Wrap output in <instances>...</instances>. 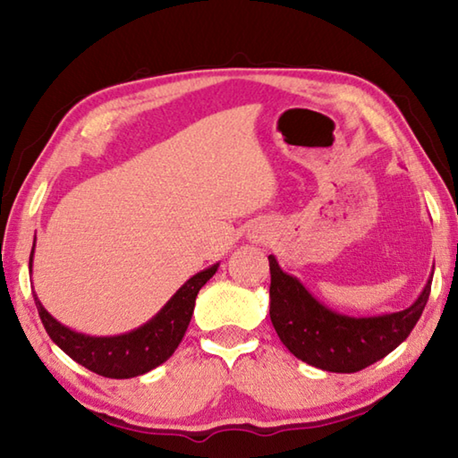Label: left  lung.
Instances as JSON below:
<instances>
[{
  "label": "left lung",
  "instance_id": "1",
  "mask_svg": "<svg viewBox=\"0 0 458 458\" xmlns=\"http://www.w3.org/2000/svg\"><path fill=\"white\" fill-rule=\"evenodd\" d=\"M270 321L294 358L335 374H353L396 350L420 319L432 275L404 311L376 317L341 315L319 303L270 254Z\"/></svg>",
  "mask_w": 458,
  "mask_h": 458
}]
</instances>
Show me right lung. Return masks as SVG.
I'll use <instances>...</instances> for the list:
<instances>
[{"mask_svg": "<svg viewBox=\"0 0 458 458\" xmlns=\"http://www.w3.org/2000/svg\"><path fill=\"white\" fill-rule=\"evenodd\" d=\"M34 246L32 254H30V270H32ZM218 267L220 262H216V265L199 270L198 275H193L190 281H185L175 291L174 297L161 307L157 315H153L141 327L121 333V335H84V333L74 331L54 319L40 303L38 294H34V301L44 329L48 331L50 339L62 352L98 376L127 379L143 376L172 358L191 321L199 289L216 275Z\"/></svg>", "mask_w": 458, "mask_h": 458, "instance_id": "obj_1", "label": "right lung"}]
</instances>
